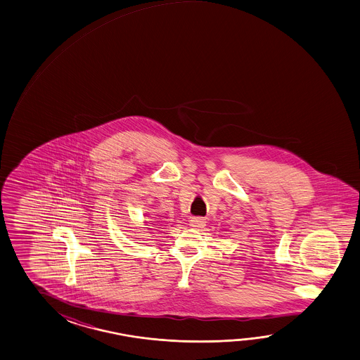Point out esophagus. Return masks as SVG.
<instances>
[{
	"label": "esophagus",
	"instance_id": "34e87169",
	"mask_svg": "<svg viewBox=\"0 0 360 360\" xmlns=\"http://www.w3.org/2000/svg\"><path fill=\"white\" fill-rule=\"evenodd\" d=\"M189 224L190 227H193V229H203L204 226H205V221H204L203 218L194 217V218L190 219Z\"/></svg>",
	"mask_w": 360,
	"mask_h": 360
}]
</instances>
